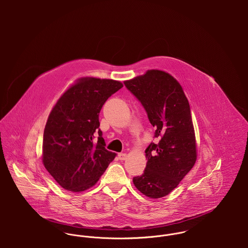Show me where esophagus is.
Masks as SVG:
<instances>
[{
  "mask_svg": "<svg viewBox=\"0 0 248 248\" xmlns=\"http://www.w3.org/2000/svg\"><path fill=\"white\" fill-rule=\"evenodd\" d=\"M117 157H118L119 160H125V159L127 158V155L124 154V153H119V154L117 155Z\"/></svg>",
  "mask_w": 248,
  "mask_h": 248,
  "instance_id": "1",
  "label": "esophagus"
}]
</instances>
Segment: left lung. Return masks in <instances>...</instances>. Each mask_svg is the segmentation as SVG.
I'll use <instances>...</instances> for the list:
<instances>
[{"mask_svg": "<svg viewBox=\"0 0 248 248\" xmlns=\"http://www.w3.org/2000/svg\"><path fill=\"white\" fill-rule=\"evenodd\" d=\"M124 84L145 108L157 140L145 150L147 165L141 176L133 178L134 184L149 198L165 197L197 160L188 99L179 83L165 71H148Z\"/></svg>", "mask_w": 248, "mask_h": 248, "instance_id": "1", "label": "left lung"}]
</instances>
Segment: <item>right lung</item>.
I'll use <instances>...</instances> for the list:
<instances>
[{"instance_id":"add662e5","label":"right lung","mask_w":248,"mask_h":248,"mask_svg":"<svg viewBox=\"0 0 248 248\" xmlns=\"http://www.w3.org/2000/svg\"><path fill=\"white\" fill-rule=\"evenodd\" d=\"M122 87L111 79L81 78L50 111L44 131L43 163L64 189L82 192L91 188L114 159L115 153L105 148L99 112Z\"/></svg>"}]
</instances>
